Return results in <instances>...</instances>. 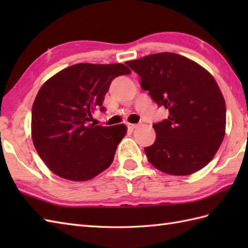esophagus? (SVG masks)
<instances>
[{"label":"esophagus","mask_w":248,"mask_h":248,"mask_svg":"<svg viewBox=\"0 0 248 248\" xmlns=\"http://www.w3.org/2000/svg\"><path fill=\"white\" fill-rule=\"evenodd\" d=\"M127 127H128V129H129L130 131H133L134 129L138 128V124H128Z\"/></svg>","instance_id":"obj_1"}]
</instances>
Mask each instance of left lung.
<instances>
[{
	"mask_svg": "<svg viewBox=\"0 0 248 248\" xmlns=\"http://www.w3.org/2000/svg\"><path fill=\"white\" fill-rule=\"evenodd\" d=\"M140 87L168 109L154 124L156 139L145 148L148 161L168 175L186 176L213 159L225 136L226 104L214 78L197 62L170 52L125 62Z\"/></svg>",
	"mask_w": 248,
	"mask_h": 248,
	"instance_id": "left-lung-1",
	"label": "left lung"
}]
</instances>
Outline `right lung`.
Here are the masks:
<instances>
[{"label":"right lung","instance_id":"right-lung-1","mask_svg":"<svg viewBox=\"0 0 248 248\" xmlns=\"http://www.w3.org/2000/svg\"><path fill=\"white\" fill-rule=\"evenodd\" d=\"M131 73L123 64H76L56 73L37 93L31 108V139L39 156L55 175L85 181L112 164L124 124L94 125L104 112V96L115 78Z\"/></svg>","mask_w":248,"mask_h":248}]
</instances>
